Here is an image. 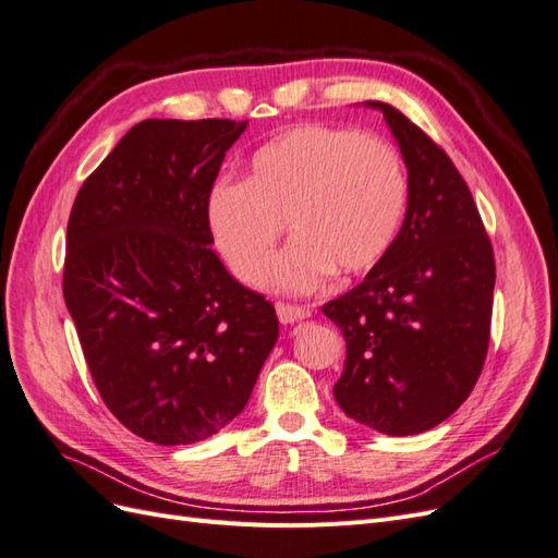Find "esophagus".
<instances>
[{"label": "esophagus", "instance_id": "34e87169", "mask_svg": "<svg viewBox=\"0 0 558 558\" xmlns=\"http://www.w3.org/2000/svg\"><path fill=\"white\" fill-rule=\"evenodd\" d=\"M277 316L283 326H289V324H298L302 318H307L310 310L300 305H289V302H277Z\"/></svg>", "mask_w": 558, "mask_h": 558}]
</instances>
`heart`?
Wrapping results in <instances>:
<instances>
[{
	"instance_id": "b5f03b06",
	"label": "heart",
	"mask_w": 558,
	"mask_h": 558,
	"mask_svg": "<svg viewBox=\"0 0 558 558\" xmlns=\"http://www.w3.org/2000/svg\"><path fill=\"white\" fill-rule=\"evenodd\" d=\"M408 202L398 150L377 137L298 125L260 146L246 181H221L207 202L211 238L242 283L267 279L283 226L295 238L272 281L307 293L332 269L363 275L393 244Z\"/></svg>"
}]
</instances>
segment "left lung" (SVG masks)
Masks as SVG:
<instances>
[{
    "label": "left lung",
    "mask_w": 558,
    "mask_h": 558,
    "mask_svg": "<svg viewBox=\"0 0 558 558\" xmlns=\"http://www.w3.org/2000/svg\"><path fill=\"white\" fill-rule=\"evenodd\" d=\"M408 165V211L386 256L324 314L347 342L332 393L386 435L442 424L475 388L492 337L496 260L475 199L445 150L384 102Z\"/></svg>",
    "instance_id": "8db88e82"
}]
</instances>
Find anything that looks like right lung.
Wrapping results in <instances>:
<instances>
[{
	"instance_id": "right-lung-1",
	"label": "right lung",
	"mask_w": 558,
	"mask_h": 558,
	"mask_svg": "<svg viewBox=\"0 0 558 558\" xmlns=\"http://www.w3.org/2000/svg\"><path fill=\"white\" fill-rule=\"evenodd\" d=\"M246 121L148 118L83 181L62 293L109 412L146 442L207 440L251 398L279 337L269 302L228 275L207 202Z\"/></svg>"
}]
</instances>
